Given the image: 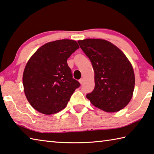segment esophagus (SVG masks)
Segmentation results:
<instances>
[{
  "mask_svg": "<svg viewBox=\"0 0 154 154\" xmlns=\"http://www.w3.org/2000/svg\"><path fill=\"white\" fill-rule=\"evenodd\" d=\"M83 81H84V79H83V78H82V79H80L79 80V83H81V84H82V83H83Z\"/></svg>",
  "mask_w": 154,
  "mask_h": 154,
  "instance_id": "esophagus-1",
  "label": "esophagus"
}]
</instances>
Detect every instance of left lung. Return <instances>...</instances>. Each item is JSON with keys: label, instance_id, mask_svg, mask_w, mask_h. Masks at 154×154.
Here are the masks:
<instances>
[{"label": "left lung", "instance_id": "obj_1", "mask_svg": "<svg viewBox=\"0 0 154 154\" xmlns=\"http://www.w3.org/2000/svg\"><path fill=\"white\" fill-rule=\"evenodd\" d=\"M78 43L91 62L95 73V88L87 98L107 112L122 110L131 101L135 88V74L129 60L107 40L85 39Z\"/></svg>", "mask_w": 154, "mask_h": 154}]
</instances>
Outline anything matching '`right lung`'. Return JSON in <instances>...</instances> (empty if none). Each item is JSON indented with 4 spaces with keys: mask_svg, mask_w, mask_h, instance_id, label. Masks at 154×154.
Listing matches in <instances>:
<instances>
[{
    "mask_svg": "<svg viewBox=\"0 0 154 154\" xmlns=\"http://www.w3.org/2000/svg\"><path fill=\"white\" fill-rule=\"evenodd\" d=\"M79 48L75 40H56L41 46L29 58L23 74L24 92L39 112L50 115L62 110L80 86L67 64Z\"/></svg>",
    "mask_w": 154,
    "mask_h": 154,
    "instance_id": "1",
    "label": "right lung"
}]
</instances>
